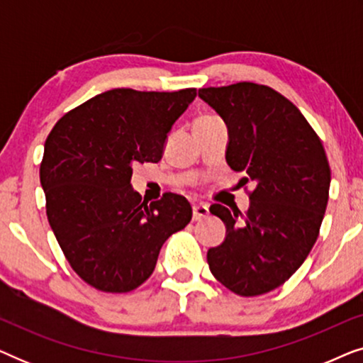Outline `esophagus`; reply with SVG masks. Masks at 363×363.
<instances>
[{"instance_id": "esophagus-1", "label": "esophagus", "mask_w": 363, "mask_h": 363, "mask_svg": "<svg viewBox=\"0 0 363 363\" xmlns=\"http://www.w3.org/2000/svg\"><path fill=\"white\" fill-rule=\"evenodd\" d=\"M210 215V210H208V205L205 203H198V205H193V220L200 221L203 218Z\"/></svg>"}]
</instances>
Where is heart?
<instances>
[{
    "label": "heart",
    "mask_w": 363,
    "mask_h": 363,
    "mask_svg": "<svg viewBox=\"0 0 363 363\" xmlns=\"http://www.w3.org/2000/svg\"><path fill=\"white\" fill-rule=\"evenodd\" d=\"M210 118H213L211 116H200V117H196L195 118V122L193 123H196V122H203V121H210Z\"/></svg>",
    "instance_id": "b5f03b06"
}]
</instances>
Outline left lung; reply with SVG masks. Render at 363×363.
I'll list each match as a JSON object with an SVG mask.
<instances>
[{
  "mask_svg": "<svg viewBox=\"0 0 363 363\" xmlns=\"http://www.w3.org/2000/svg\"><path fill=\"white\" fill-rule=\"evenodd\" d=\"M198 96L226 122L230 167L256 182L247 211L210 206L226 225V238L208 250V266L238 296L266 294L299 269L319 238L329 160L299 108L274 89L236 82L200 89Z\"/></svg>",
  "mask_w": 363,
  "mask_h": 363,
  "instance_id": "8db88e82",
  "label": "left lung"
}]
</instances>
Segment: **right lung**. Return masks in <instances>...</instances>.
Returning <instances> with one entry per match:
<instances>
[{"mask_svg":"<svg viewBox=\"0 0 363 363\" xmlns=\"http://www.w3.org/2000/svg\"><path fill=\"white\" fill-rule=\"evenodd\" d=\"M196 89H112L59 118L44 143L39 178L46 215L74 272L94 289L130 292L155 269L168 238L191 220L185 196L150 205L132 190L135 163L160 162L173 122Z\"/></svg>","mask_w":363,"mask_h":363,"instance_id":"right-lung-1","label":"right lung"}]
</instances>
